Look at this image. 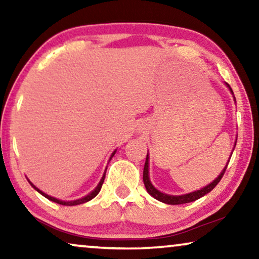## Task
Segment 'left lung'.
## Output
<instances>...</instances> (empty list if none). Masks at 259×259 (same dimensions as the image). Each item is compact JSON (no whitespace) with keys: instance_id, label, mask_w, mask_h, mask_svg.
<instances>
[{"instance_id":"1","label":"left lung","mask_w":259,"mask_h":259,"mask_svg":"<svg viewBox=\"0 0 259 259\" xmlns=\"http://www.w3.org/2000/svg\"><path fill=\"white\" fill-rule=\"evenodd\" d=\"M226 86L229 87L230 92H231L232 95H233V92L231 90V87L229 86L228 83H225ZM233 99H235V95H233ZM236 101V99H235ZM237 141V139H236ZM236 146V145H235ZM235 146H233V150H235ZM231 158V157H230ZM229 158V159H230ZM148 153H147V157H146V161H145V166H144V173H143V179H144V184H145V187H146L147 192L151 194L152 197L155 198V199L161 201V203H165V204H168V205H180V204H187V203H191V201H194L197 199H199V198L204 197L205 194H207L208 192H211L212 190L214 189L215 185L221 182V179L223 178V176H224L225 173V169L228 167V164L224 167V169L219 173V176L215 178L213 182L208 184L205 187H201L200 190H197V191H193V192H190V193H186V194H182V196H173V194H167V193H164V192H160V191L155 189V187L152 185L151 180H150V172H148V168H150V162H148Z\"/></svg>"}]
</instances>
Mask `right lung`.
<instances>
[{
  "label": "right lung",
  "instance_id": "add662e5",
  "mask_svg": "<svg viewBox=\"0 0 259 259\" xmlns=\"http://www.w3.org/2000/svg\"><path fill=\"white\" fill-rule=\"evenodd\" d=\"M115 152H116V150L113 152L112 153V155H111V158H109V160H111V159L113 158V155L115 154ZM107 169V168H106ZM105 176H106V172L104 173V176H102V178H101V180L100 182H99V184H98V186L95 187V189L92 191L91 193H88L87 196H84V197H82V198H80V199H76V200H60V199H56V198H54V197H52V196H48L47 193H45V192H42L41 190H38L36 186L34 185L33 183L30 182V180H28V182H29V184L31 186L34 187L35 190L37 191L38 193L40 194H42V196H44L45 198H47V199H49V200H52V201H54V203H56V204H60V205H66V206H74V205H80V204H83V203H87V201H90L91 199H93V198L97 196V194L100 192V190H101V186H102V184H104V180H105Z\"/></svg>",
  "mask_w": 259,
  "mask_h": 259
}]
</instances>
